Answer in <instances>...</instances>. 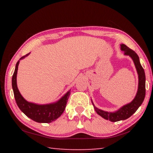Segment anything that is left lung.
Here are the masks:
<instances>
[{"label": "left lung", "instance_id": "8db88e82", "mask_svg": "<svg viewBox=\"0 0 153 153\" xmlns=\"http://www.w3.org/2000/svg\"><path fill=\"white\" fill-rule=\"evenodd\" d=\"M121 51L125 52V55L130 56L131 59H133L135 64L136 68L137 69V72L138 74V89L136 97L129 104L124 105L123 107L120 108L117 111L114 113H108L106 111L98 109L94 105V109L97 111L98 115L101 116L105 120H109L112 122H116L121 120H125L126 119L131 117L133 114L136 112L137 109L139 108L140 106L143 102L145 94H146V88H145V81H146V77H145V73L143 67H142L140 63L139 57L135 51L128 47L125 45H121Z\"/></svg>", "mask_w": 153, "mask_h": 153}]
</instances>
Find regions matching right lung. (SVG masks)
<instances>
[{
    "label": "right lung",
    "instance_id": "1",
    "mask_svg": "<svg viewBox=\"0 0 153 153\" xmlns=\"http://www.w3.org/2000/svg\"><path fill=\"white\" fill-rule=\"evenodd\" d=\"M30 53H28L25 56H22L20 59H24ZM19 63V61H17L12 77V87L17 106L27 117H30L31 120L36 122L51 123L52 121H55L63 113L69 97L70 95V91L65 94L58 102L53 103V104L39 105L32 102H28L21 95L17 86V73Z\"/></svg>",
    "mask_w": 153,
    "mask_h": 153
}]
</instances>
